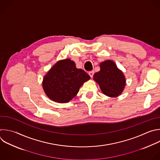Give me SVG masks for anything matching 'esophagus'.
<instances>
[{
  "label": "esophagus",
  "mask_w": 160,
  "mask_h": 160,
  "mask_svg": "<svg viewBox=\"0 0 160 160\" xmlns=\"http://www.w3.org/2000/svg\"><path fill=\"white\" fill-rule=\"evenodd\" d=\"M93 74H94V72H93V71H90V72H88V75H90V77L91 78H92V77H93Z\"/></svg>",
  "instance_id": "1"
}]
</instances>
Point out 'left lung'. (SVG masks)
<instances>
[{
    "label": "left lung",
    "instance_id": "1",
    "mask_svg": "<svg viewBox=\"0 0 160 160\" xmlns=\"http://www.w3.org/2000/svg\"><path fill=\"white\" fill-rule=\"evenodd\" d=\"M100 70L93 75V80L99 85L103 94L110 97H116L121 94L126 85L123 72L112 60L100 63Z\"/></svg>",
    "mask_w": 160,
    "mask_h": 160
}]
</instances>
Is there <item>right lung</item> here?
Listing matches in <instances>:
<instances>
[{
    "mask_svg": "<svg viewBox=\"0 0 160 160\" xmlns=\"http://www.w3.org/2000/svg\"><path fill=\"white\" fill-rule=\"evenodd\" d=\"M90 78L83 70L76 68L70 59L58 61L44 77L42 87L52 101L67 103L78 93L80 87Z\"/></svg>",
    "mask_w": 160,
    "mask_h": 160,
    "instance_id": "1",
    "label": "right lung"
}]
</instances>
